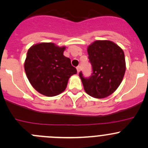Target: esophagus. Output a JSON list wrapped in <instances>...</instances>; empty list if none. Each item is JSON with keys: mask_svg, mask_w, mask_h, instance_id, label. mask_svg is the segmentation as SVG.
<instances>
[{"mask_svg": "<svg viewBox=\"0 0 148 148\" xmlns=\"http://www.w3.org/2000/svg\"><path fill=\"white\" fill-rule=\"evenodd\" d=\"M80 69H81V66H78L77 67V73H79V71H80Z\"/></svg>", "mask_w": 148, "mask_h": 148, "instance_id": "esophagus-1", "label": "esophagus"}]
</instances>
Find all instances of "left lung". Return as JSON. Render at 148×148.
<instances>
[{
    "label": "left lung",
    "mask_w": 148,
    "mask_h": 148,
    "mask_svg": "<svg viewBox=\"0 0 148 148\" xmlns=\"http://www.w3.org/2000/svg\"><path fill=\"white\" fill-rule=\"evenodd\" d=\"M92 74L88 78L79 77L85 92L97 99L112 95L118 88L123 79L126 65L123 50L107 40L96 41L87 48Z\"/></svg>",
    "instance_id": "8db88e82"
}]
</instances>
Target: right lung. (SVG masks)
<instances>
[{
	"mask_svg": "<svg viewBox=\"0 0 148 148\" xmlns=\"http://www.w3.org/2000/svg\"><path fill=\"white\" fill-rule=\"evenodd\" d=\"M65 46L41 43L28 49L24 69L33 87L43 95L53 97L65 90L69 77L77 74L71 60L64 56Z\"/></svg>",
	"mask_w": 148,
	"mask_h": 148,
	"instance_id": "add662e5",
	"label": "right lung"
}]
</instances>
